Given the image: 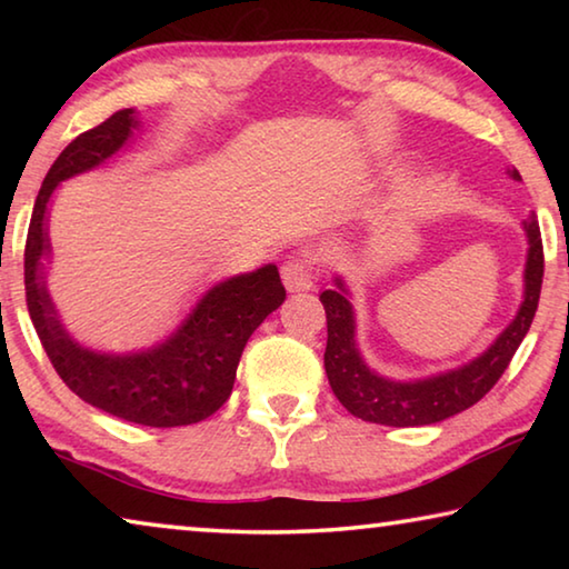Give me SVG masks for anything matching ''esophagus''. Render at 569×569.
Segmentation results:
<instances>
[{"mask_svg": "<svg viewBox=\"0 0 569 569\" xmlns=\"http://www.w3.org/2000/svg\"><path fill=\"white\" fill-rule=\"evenodd\" d=\"M281 278L283 286L291 293H301V291H313V268L303 258H291L281 266Z\"/></svg>", "mask_w": 569, "mask_h": 569, "instance_id": "obj_1", "label": "esophagus"}]
</instances>
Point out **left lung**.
<instances>
[{
    "label": "left lung",
    "instance_id": "obj_1",
    "mask_svg": "<svg viewBox=\"0 0 569 569\" xmlns=\"http://www.w3.org/2000/svg\"><path fill=\"white\" fill-rule=\"evenodd\" d=\"M507 176L512 180H522L515 168H509ZM522 230L527 238V261L522 273L525 291L515 319L475 359L455 366V369L429 373V377L391 379L366 363L359 339H356L351 291L343 276L336 273L333 288L321 293L326 323H329L323 366L336 399L353 417L371 423H383V427H429V423L445 421L459 411L475 407L512 361L515 351L527 336L529 326H532L539 291H542L545 256L535 213H529V218L522 220Z\"/></svg>",
    "mask_w": 569,
    "mask_h": 569
}]
</instances>
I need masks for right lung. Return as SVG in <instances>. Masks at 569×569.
<instances>
[{"label":"right lung","mask_w":569,"mask_h":569,"mask_svg":"<svg viewBox=\"0 0 569 569\" xmlns=\"http://www.w3.org/2000/svg\"><path fill=\"white\" fill-rule=\"evenodd\" d=\"M142 128L134 108L114 112L67 146L44 176L24 248L27 308L62 381L82 401L142 427H186L208 419L233 391L236 369L258 326L286 301L276 263L228 276L192 303L166 339L134 351H98L74 339L50 296V208L64 180L98 170Z\"/></svg>","instance_id":"obj_1"}]
</instances>
